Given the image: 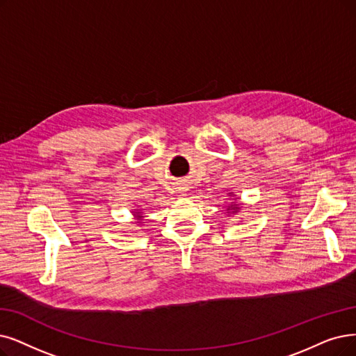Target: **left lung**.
Here are the masks:
<instances>
[{
	"label": "left lung",
	"mask_w": 356,
	"mask_h": 356,
	"mask_svg": "<svg viewBox=\"0 0 356 356\" xmlns=\"http://www.w3.org/2000/svg\"><path fill=\"white\" fill-rule=\"evenodd\" d=\"M234 210H238V207H234Z\"/></svg>",
	"instance_id": "obj_1"
}]
</instances>
